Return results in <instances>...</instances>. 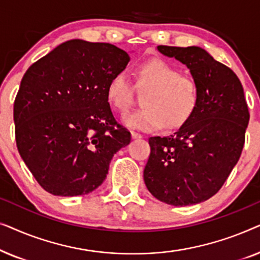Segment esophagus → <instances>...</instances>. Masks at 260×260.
<instances>
[{
    "label": "esophagus",
    "instance_id": "1",
    "mask_svg": "<svg viewBox=\"0 0 260 260\" xmlns=\"http://www.w3.org/2000/svg\"><path fill=\"white\" fill-rule=\"evenodd\" d=\"M131 137H133V140H138V138H142V135L135 133V131H131Z\"/></svg>",
    "mask_w": 260,
    "mask_h": 260
}]
</instances>
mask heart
Here are the masks:
<instances>
[{
    "label": "heart",
    "mask_w": 260,
    "mask_h": 260,
    "mask_svg": "<svg viewBox=\"0 0 260 260\" xmlns=\"http://www.w3.org/2000/svg\"><path fill=\"white\" fill-rule=\"evenodd\" d=\"M137 86L148 91L142 104L144 108L126 113L125 125L142 131H154L163 125L175 130L189 122L200 104V88L193 78L162 59H152L136 69ZM134 86L124 71L113 74L106 86L110 105L125 112L134 102Z\"/></svg>",
    "instance_id": "heart-1"
}]
</instances>
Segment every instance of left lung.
Listing matches in <instances>:
<instances>
[{
	"instance_id": "1",
	"label": "left lung",
	"mask_w": 260,
	"mask_h": 260,
	"mask_svg": "<svg viewBox=\"0 0 260 260\" xmlns=\"http://www.w3.org/2000/svg\"><path fill=\"white\" fill-rule=\"evenodd\" d=\"M186 65L200 88V104L189 122L167 137H150L143 177L148 190L173 206L208 200L239 159L250 113L239 78L204 48L157 46Z\"/></svg>"
}]
</instances>
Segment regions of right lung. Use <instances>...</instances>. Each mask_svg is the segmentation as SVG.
<instances>
[{
  "mask_svg": "<svg viewBox=\"0 0 260 260\" xmlns=\"http://www.w3.org/2000/svg\"><path fill=\"white\" fill-rule=\"evenodd\" d=\"M130 61L105 42L74 39L34 62L14 102L17 150L38 183L58 197L93 191L131 135L106 97L113 74Z\"/></svg>",
  "mask_w": 260,
  "mask_h": 260,
  "instance_id": "add662e5",
  "label": "right lung"
}]
</instances>
